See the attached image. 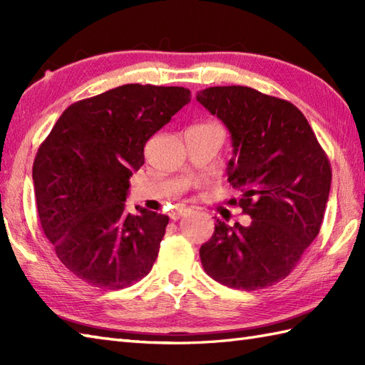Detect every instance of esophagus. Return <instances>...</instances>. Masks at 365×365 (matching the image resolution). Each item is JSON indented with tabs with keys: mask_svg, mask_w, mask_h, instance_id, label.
<instances>
[{
	"mask_svg": "<svg viewBox=\"0 0 365 365\" xmlns=\"http://www.w3.org/2000/svg\"><path fill=\"white\" fill-rule=\"evenodd\" d=\"M190 212L191 210H190V208H187V207H178V208H175V210L173 212V215H170V218H173V220H180V218H183V216H187Z\"/></svg>",
	"mask_w": 365,
	"mask_h": 365,
	"instance_id": "esophagus-1",
	"label": "esophagus"
}]
</instances>
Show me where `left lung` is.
Instances as JSON below:
<instances>
[{"mask_svg": "<svg viewBox=\"0 0 365 365\" xmlns=\"http://www.w3.org/2000/svg\"><path fill=\"white\" fill-rule=\"evenodd\" d=\"M197 102L230 131L235 157L227 200L251 216L250 226L216 220L200 262L216 282L259 290L289 276L319 235L331 188L327 153L297 106L246 86H215Z\"/></svg>", "mask_w": 365, "mask_h": 365, "instance_id": "8db88e82", "label": "left lung"}]
</instances>
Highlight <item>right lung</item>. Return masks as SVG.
Masks as SVG:
<instances>
[{"label": "right lung", "instance_id": "right-lung-1", "mask_svg": "<svg viewBox=\"0 0 365 365\" xmlns=\"http://www.w3.org/2000/svg\"><path fill=\"white\" fill-rule=\"evenodd\" d=\"M191 100L190 89L123 84L71 105L38 147V220L58 259L92 287L119 290L149 274L166 215L125 208L144 145Z\"/></svg>", "mask_w": 365, "mask_h": 365}]
</instances>
